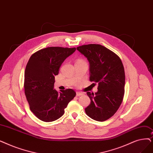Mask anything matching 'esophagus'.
<instances>
[{
    "label": "esophagus",
    "mask_w": 153,
    "mask_h": 153,
    "mask_svg": "<svg viewBox=\"0 0 153 153\" xmlns=\"http://www.w3.org/2000/svg\"><path fill=\"white\" fill-rule=\"evenodd\" d=\"M82 95H83L82 92H76V96H82Z\"/></svg>",
    "instance_id": "34e87169"
}]
</instances>
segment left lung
<instances>
[{
	"instance_id": "left-lung-1",
	"label": "left lung",
	"mask_w": 153,
	"mask_h": 153,
	"mask_svg": "<svg viewBox=\"0 0 153 153\" xmlns=\"http://www.w3.org/2000/svg\"><path fill=\"white\" fill-rule=\"evenodd\" d=\"M77 50L89 62L90 81L98 84L95 94L87 92L91 104L85 109V113L94 120L104 121L116 113L123 101L125 85L123 62L114 52L99 44L83 45Z\"/></svg>"
}]
</instances>
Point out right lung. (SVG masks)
Wrapping results in <instances>:
<instances>
[{
    "instance_id": "1",
    "label": "right lung",
    "mask_w": 153,
    "mask_h": 153,
    "mask_svg": "<svg viewBox=\"0 0 153 153\" xmlns=\"http://www.w3.org/2000/svg\"><path fill=\"white\" fill-rule=\"evenodd\" d=\"M76 48L49 47L33 54L26 65L24 92L30 111L40 120L52 122L60 118L76 93L68 89L60 93L54 89L55 76L65 59Z\"/></svg>"
}]
</instances>
